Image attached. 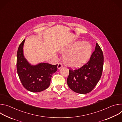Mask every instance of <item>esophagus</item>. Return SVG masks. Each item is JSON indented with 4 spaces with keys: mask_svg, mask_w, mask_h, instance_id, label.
Here are the masks:
<instances>
[{
    "mask_svg": "<svg viewBox=\"0 0 122 122\" xmlns=\"http://www.w3.org/2000/svg\"><path fill=\"white\" fill-rule=\"evenodd\" d=\"M62 67V64L61 63H59L58 64V65H57V68L58 69H60L61 67Z\"/></svg>",
    "mask_w": 122,
    "mask_h": 122,
    "instance_id": "obj_1",
    "label": "esophagus"
}]
</instances>
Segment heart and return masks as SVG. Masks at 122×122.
I'll return each mask as SVG.
<instances>
[{"instance_id": "heart-1", "label": "heart", "mask_w": 122, "mask_h": 122, "mask_svg": "<svg viewBox=\"0 0 122 122\" xmlns=\"http://www.w3.org/2000/svg\"><path fill=\"white\" fill-rule=\"evenodd\" d=\"M92 51L91 45L85 41L73 43L62 50V53L64 54V63L67 66L73 68L85 64L90 58Z\"/></svg>"}]
</instances>
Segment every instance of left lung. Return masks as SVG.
I'll return each instance as SVG.
<instances>
[{"label":"left lung","mask_w":122,"mask_h":122,"mask_svg":"<svg viewBox=\"0 0 122 122\" xmlns=\"http://www.w3.org/2000/svg\"><path fill=\"white\" fill-rule=\"evenodd\" d=\"M103 52L96 43L95 50L87 63L75 70H69L67 79L68 87L74 92L85 94L90 92L99 81L103 71Z\"/></svg>","instance_id":"left-lung-1"}]
</instances>
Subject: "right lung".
Wrapping results in <instances>:
<instances>
[{"label": "right lung", "mask_w": 122, "mask_h": 122, "mask_svg": "<svg viewBox=\"0 0 122 122\" xmlns=\"http://www.w3.org/2000/svg\"><path fill=\"white\" fill-rule=\"evenodd\" d=\"M25 40L20 44L17 54V71L24 87L32 92H40L50 86L53 74L57 71V65L40 63L33 65L25 57L23 47Z\"/></svg>", "instance_id": "obj_1"}]
</instances>
